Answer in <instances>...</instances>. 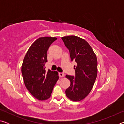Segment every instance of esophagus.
<instances>
[{
	"label": "esophagus",
	"instance_id": "34e87169",
	"mask_svg": "<svg viewBox=\"0 0 124 124\" xmlns=\"http://www.w3.org/2000/svg\"><path fill=\"white\" fill-rule=\"evenodd\" d=\"M59 77L61 78H62V77H64V74L63 73H59Z\"/></svg>",
	"mask_w": 124,
	"mask_h": 124
}]
</instances>
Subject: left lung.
<instances>
[{
  "label": "left lung",
  "mask_w": 124,
  "mask_h": 124,
  "mask_svg": "<svg viewBox=\"0 0 124 124\" xmlns=\"http://www.w3.org/2000/svg\"><path fill=\"white\" fill-rule=\"evenodd\" d=\"M70 51V58L75 61V76L66 75L70 85L66 95L72 101L79 102L87 97L91 91L97 75V57L87 42L81 38L70 35L62 37Z\"/></svg>",
  "instance_id": "1"
}]
</instances>
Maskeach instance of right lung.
I'll return each instance as SVG.
<instances>
[{
    "mask_svg": "<svg viewBox=\"0 0 124 124\" xmlns=\"http://www.w3.org/2000/svg\"><path fill=\"white\" fill-rule=\"evenodd\" d=\"M56 37H40L33 43L25 55L21 67L24 83L29 92L37 98L49 99L52 90L59 79L57 71L45 70L47 62V51Z\"/></svg>",
    "mask_w": 124,
    "mask_h": 124,
    "instance_id": "right-lung-1",
    "label": "right lung"
}]
</instances>
